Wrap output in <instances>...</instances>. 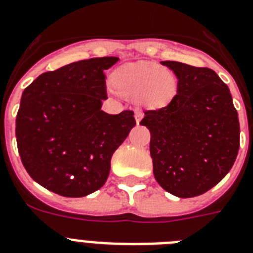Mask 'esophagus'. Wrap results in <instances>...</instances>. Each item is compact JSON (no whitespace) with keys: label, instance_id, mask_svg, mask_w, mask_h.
I'll use <instances>...</instances> for the list:
<instances>
[{"label":"esophagus","instance_id":"obj_1","mask_svg":"<svg viewBox=\"0 0 253 253\" xmlns=\"http://www.w3.org/2000/svg\"><path fill=\"white\" fill-rule=\"evenodd\" d=\"M141 118H143V112L139 109L135 110V120H136V123H139Z\"/></svg>","mask_w":253,"mask_h":253}]
</instances>
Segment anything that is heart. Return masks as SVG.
<instances>
[{
  "mask_svg": "<svg viewBox=\"0 0 253 253\" xmlns=\"http://www.w3.org/2000/svg\"><path fill=\"white\" fill-rule=\"evenodd\" d=\"M112 84L120 95L136 99L145 107L166 105L176 94L172 72L156 63L123 65L112 76Z\"/></svg>",
  "mask_w": 253,
  "mask_h": 253,
  "instance_id": "obj_1",
  "label": "heart"
}]
</instances>
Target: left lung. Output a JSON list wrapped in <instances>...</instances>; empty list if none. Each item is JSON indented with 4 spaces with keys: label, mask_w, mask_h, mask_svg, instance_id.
<instances>
[{
    "label": "left lung",
    "mask_w": 253,
    "mask_h": 253,
    "mask_svg": "<svg viewBox=\"0 0 253 253\" xmlns=\"http://www.w3.org/2000/svg\"><path fill=\"white\" fill-rule=\"evenodd\" d=\"M177 77V94L166 107L144 112L150 131L153 172L165 190L197 197L230 171L239 150L238 113L216 72L162 61Z\"/></svg>",
    "instance_id": "obj_1"
}]
</instances>
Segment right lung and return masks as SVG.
<instances>
[{"mask_svg": "<svg viewBox=\"0 0 253 253\" xmlns=\"http://www.w3.org/2000/svg\"><path fill=\"white\" fill-rule=\"evenodd\" d=\"M116 56L64 65L23 91L16 143L23 166L40 185L63 197H84L105 184L113 153L136 125L132 110L108 114L104 71Z\"/></svg>", "mask_w": 253, "mask_h": 253, "instance_id": "right-lung-1", "label": "right lung"}]
</instances>
